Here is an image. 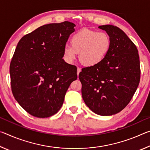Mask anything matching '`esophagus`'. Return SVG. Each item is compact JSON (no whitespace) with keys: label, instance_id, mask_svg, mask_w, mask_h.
<instances>
[{"label":"esophagus","instance_id":"obj_1","mask_svg":"<svg viewBox=\"0 0 150 150\" xmlns=\"http://www.w3.org/2000/svg\"><path fill=\"white\" fill-rule=\"evenodd\" d=\"M81 68L78 67V68H77V75H79V73L81 72Z\"/></svg>","mask_w":150,"mask_h":150}]
</instances>
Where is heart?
<instances>
[{"label":"heart","mask_w":150,"mask_h":150,"mask_svg":"<svg viewBox=\"0 0 150 150\" xmlns=\"http://www.w3.org/2000/svg\"><path fill=\"white\" fill-rule=\"evenodd\" d=\"M71 45L63 47L65 60L72 63L79 54L80 62L87 67L95 66L105 59L110 50V37L105 32H98L90 30H81L73 35Z\"/></svg>","instance_id":"obj_1"}]
</instances>
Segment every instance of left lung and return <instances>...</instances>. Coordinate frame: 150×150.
<instances>
[{
    "label": "left lung",
    "mask_w": 150,
    "mask_h": 150,
    "mask_svg": "<svg viewBox=\"0 0 150 150\" xmlns=\"http://www.w3.org/2000/svg\"><path fill=\"white\" fill-rule=\"evenodd\" d=\"M98 28L105 30L110 37V50L98 65L83 68L79 78L86 105L96 115L111 116L128 105L138 87V51L117 26L103 25Z\"/></svg>",
    "instance_id": "1"
}]
</instances>
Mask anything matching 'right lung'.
<instances>
[{
  "instance_id": "obj_1",
  "label": "right lung",
  "mask_w": 150,
  "mask_h": 150,
  "mask_svg": "<svg viewBox=\"0 0 150 150\" xmlns=\"http://www.w3.org/2000/svg\"><path fill=\"white\" fill-rule=\"evenodd\" d=\"M75 26L67 21L44 25L18 43L10 65L12 94L35 117L56 114L71 83L77 79V67L62 59Z\"/></svg>"
}]
</instances>
